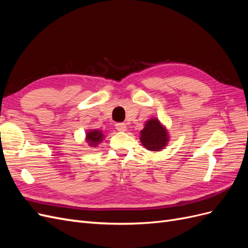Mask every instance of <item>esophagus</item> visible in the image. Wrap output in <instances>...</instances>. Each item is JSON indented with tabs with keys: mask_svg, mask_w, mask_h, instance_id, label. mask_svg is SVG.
Returning a JSON list of instances; mask_svg holds the SVG:
<instances>
[{
	"mask_svg": "<svg viewBox=\"0 0 248 248\" xmlns=\"http://www.w3.org/2000/svg\"><path fill=\"white\" fill-rule=\"evenodd\" d=\"M116 129L118 131H126L127 130V127L125 123H117L116 124Z\"/></svg>",
	"mask_w": 248,
	"mask_h": 248,
	"instance_id": "34e87169",
	"label": "esophagus"
}]
</instances>
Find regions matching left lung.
<instances>
[{"label":"left lung","instance_id":"obj_1","mask_svg":"<svg viewBox=\"0 0 248 248\" xmlns=\"http://www.w3.org/2000/svg\"><path fill=\"white\" fill-rule=\"evenodd\" d=\"M142 146L150 151H160L167 146L169 134L158 119H150L146 122L140 138Z\"/></svg>","mask_w":248,"mask_h":248}]
</instances>
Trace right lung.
I'll use <instances>...</instances> for the list:
<instances>
[{
    "label": "right lung",
    "mask_w": 248,
    "mask_h": 248,
    "mask_svg": "<svg viewBox=\"0 0 248 248\" xmlns=\"http://www.w3.org/2000/svg\"><path fill=\"white\" fill-rule=\"evenodd\" d=\"M103 134L100 130H91L87 133V141L91 147H96L103 140Z\"/></svg>",
    "instance_id": "1"
}]
</instances>
